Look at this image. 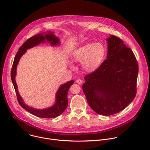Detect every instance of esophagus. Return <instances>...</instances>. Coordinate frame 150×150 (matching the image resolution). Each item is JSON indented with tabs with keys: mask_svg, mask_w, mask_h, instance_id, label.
Listing matches in <instances>:
<instances>
[{
	"mask_svg": "<svg viewBox=\"0 0 150 150\" xmlns=\"http://www.w3.org/2000/svg\"><path fill=\"white\" fill-rule=\"evenodd\" d=\"M76 82L78 83H79V84H81V83H82V81L81 79H76Z\"/></svg>",
	"mask_w": 150,
	"mask_h": 150,
	"instance_id": "esophagus-1",
	"label": "esophagus"
}]
</instances>
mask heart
I'll return each instance as SVG.
<instances>
[{
  "mask_svg": "<svg viewBox=\"0 0 150 150\" xmlns=\"http://www.w3.org/2000/svg\"><path fill=\"white\" fill-rule=\"evenodd\" d=\"M105 52V49L102 44L88 43L76 49L73 53V59L81 63L84 71L92 72L100 67L104 59Z\"/></svg>",
  "mask_w": 150,
  "mask_h": 150,
  "instance_id": "obj_1",
  "label": "heart"
}]
</instances>
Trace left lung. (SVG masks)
<instances>
[{"mask_svg": "<svg viewBox=\"0 0 150 150\" xmlns=\"http://www.w3.org/2000/svg\"><path fill=\"white\" fill-rule=\"evenodd\" d=\"M108 56L100 67L85 76L82 90L90 108L97 113L110 116L131 103L137 93L138 65L130 48L111 35Z\"/></svg>", "mask_w": 150, "mask_h": 150, "instance_id": "8db88e82", "label": "left lung"}]
</instances>
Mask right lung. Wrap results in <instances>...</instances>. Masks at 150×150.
Returning <instances> with one entry per match:
<instances>
[{
  "label": "right lung",
  "instance_id": "1",
  "mask_svg": "<svg viewBox=\"0 0 150 150\" xmlns=\"http://www.w3.org/2000/svg\"><path fill=\"white\" fill-rule=\"evenodd\" d=\"M47 41L49 42H50L52 46H57L60 43V41L58 37H56L53 33L52 31H47L45 35L42 34V33H40L37 35H35L29 39H28L21 46L18 52H17L12 65L11 76L12 82L13 83V87L16 92L17 100L23 109L33 114L34 116H36L39 117L43 118H54L57 117L60 115L65 110L68 106V93L69 89L71 85L74 83V81H70L65 83L61 85L59 90H57L56 94V102L55 104L50 107V108L45 109H35L31 107L26 105L19 95L18 89L17 85L15 81V76L16 74V67L19 60L27 51V49L32 48L34 46L38 45L41 42H44Z\"/></svg>",
  "mask_w": 150,
  "mask_h": 150
}]
</instances>
